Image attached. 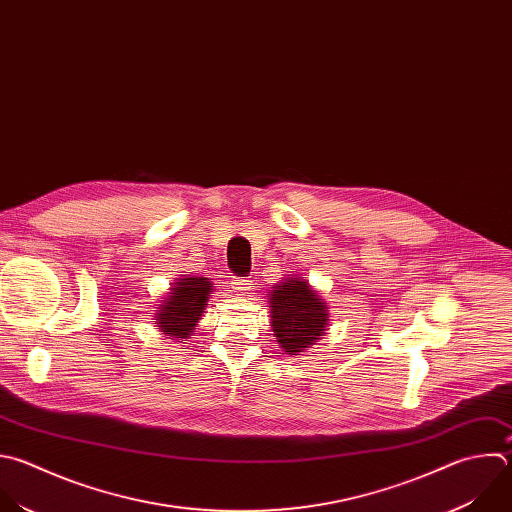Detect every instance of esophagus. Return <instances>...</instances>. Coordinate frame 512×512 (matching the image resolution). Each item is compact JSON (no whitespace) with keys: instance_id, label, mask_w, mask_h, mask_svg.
Returning <instances> with one entry per match:
<instances>
[{"instance_id":"34e87169","label":"esophagus","mask_w":512,"mask_h":512,"mask_svg":"<svg viewBox=\"0 0 512 512\" xmlns=\"http://www.w3.org/2000/svg\"><path fill=\"white\" fill-rule=\"evenodd\" d=\"M231 287L235 289V293L237 295H245L247 291H251V287H253V283L249 281V279H241V277H233L231 279Z\"/></svg>"}]
</instances>
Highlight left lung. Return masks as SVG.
<instances>
[{
  "label": "left lung",
  "instance_id": "obj_1",
  "mask_svg": "<svg viewBox=\"0 0 512 512\" xmlns=\"http://www.w3.org/2000/svg\"><path fill=\"white\" fill-rule=\"evenodd\" d=\"M273 335L285 352L299 356L327 327V307L305 279L275 285L269 297Z\"/></svg>",
  "mask_w": 512,
  "mask_h": 512
}]
</instances>
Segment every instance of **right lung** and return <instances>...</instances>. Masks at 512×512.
Here are the masks:
<instances>
[{"label": "right lung", "instance_id": "1", "mask_svg": "<svg viewBox=\"0 0 512 512\" xmlns=\"http://www.w3.org/2000/svg\"><path fill=\"white\" fill-rule=\"evenodd\" d=\"M211 287L207 277H181L158 307V327L175 337H189L203 315Z\"/></svg>", "mask_w": 512, "mask_h": 512}]
</instances>
